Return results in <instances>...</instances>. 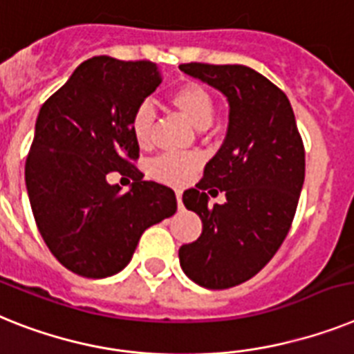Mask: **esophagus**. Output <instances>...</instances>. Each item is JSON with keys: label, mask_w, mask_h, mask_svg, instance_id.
<instances>
[{"label": "esophagus", "mask_w": 354, "mask_h": 354, "mask_svg": "<svg viewBox=\"0 0 354 354\" xmlns=\"http://www.w3.org/2000/svg\"><path fill=\"white\" fill-rule=\"evenodd\" d=\"M176 201H178V209H182L183 203H182V191H180V189L176 191Z\"/></svg>", "instance_id": "esophagus-1"}]
</instances>
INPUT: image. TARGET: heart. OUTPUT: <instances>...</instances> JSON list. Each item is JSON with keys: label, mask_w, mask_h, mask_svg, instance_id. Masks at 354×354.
<instances>
[{"label": "heart", "mask_w": 354, "mask_h": 354, "mask_svg": "<svg viewBox=\"0 0 354 354\" xmlns=\"http://www.w3.org/2000/svg\"><path fill=\"white\" fill-rule=\"evenodd\" d=\"M169 102L198 131H203L212 124L214 97L200 82H183L169 95ZM154 113L149 104H142L131 117V133L136 145L147 149L153 140ZM198 162L189 156H160L151 165L156 180L171 185H183L192 178Z\"/></svg>", "instance_id": "b5f03b06"}]
</instances>
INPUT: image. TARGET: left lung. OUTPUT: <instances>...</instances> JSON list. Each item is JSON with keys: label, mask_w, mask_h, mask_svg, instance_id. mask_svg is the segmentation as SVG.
Here are the masks:
<instances>
[{"label": "left lung", "mask_w": 354, "mask_h": 354, "mask_svg": "<svg viewBox=\"0 0 354 354\" xmlns=\"http://www.w3.org/2000/svg\"><path fill=\"white\" fill-rule=\"evenodd\" d=\"M180 70L221 91L230 108L221 149L196 189L183 192L203 230L178 252L191 281L225 290L254 277L283 245L304 183V145L284 91L255 70L203 62ZM216 188L227 203L209 207L206 192Z\"/></svg>", "instance_id": "left-lung-1"}]
</instances>
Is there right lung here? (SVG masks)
I'll use <instances>...</instances> for the list:
<instances>
[{"mask_svg":"<svg viewBox=\"0 0 354 354\" xmlns=\"http://www.w3.org/2000/svg\"><path fill=\"white\" fill-rule=\"evenodd\" d=\"M160 82L154 62L99 55L77 66L39 109L26 191L44 243L77 275L104 279L124 270L145 228L176 212L174 191L142 180L131 163L140 151L133 113ZM111 170L133 178L129 192L109 185Z\"/></svg>","mask_w":354,"mask_h":354,"instance_id":"1","label":"right lung"}]
</instances>
